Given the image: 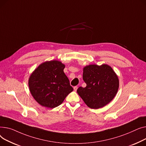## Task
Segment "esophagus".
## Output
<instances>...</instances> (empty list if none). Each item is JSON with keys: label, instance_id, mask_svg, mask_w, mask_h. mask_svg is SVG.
Masks as SVG:
<instances>
[{"label": "esophagus", "instance_id": "1", "mask_svg": "<svg viewBox=\"0 0 146 146\" xmlns=\"http://www.w3.org/2000/svg\"><path fill=\"white\" fill-rule=\"evenodd\" d=\"M77 89H78V87H77V86H75V87H74V90L75 91H76Z\"/></svg>", "mask_w": 146, "mask_h": 146}]
</instances>
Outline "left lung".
Masks as SVG:
<instances>
[{
	"instance_id": "1",
	"label": "left lung",
	"mask_w": 146,
	"mask_h": 146,
	"mask_svg": "<svg viewBox=\"0 0 146 146\" xmlns=\"http://www.w3.org/2000/svg\"><path fill=\"white\" fill-rule=\"evenodd\" d=\"M82 78L87 86L79 87L77 93L85 104L92 109L104 107L113 100L118 92V77L107 64L84 66Z\"/></svg>"
}]
</instances>
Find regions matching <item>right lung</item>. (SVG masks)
Here are the masks:
<instances>
[{
    "mask_svg": "<svg viewBox=\"0 0 146 146\" xmlns=\"http://www.w3.org/2000/svg\"><path fill=\"white\" fill-rule=\"evenodd\" d=\"M65 64L57 60L40 64L31 74L28 85L31 95L40 106L54 108L61 105L73 91L64 72Z\"/></svg>",
    "mask_w": 146,
    "mask_h": 146,
    "instance_id": "1",
    "label": "right lung"
}]
</instances>
